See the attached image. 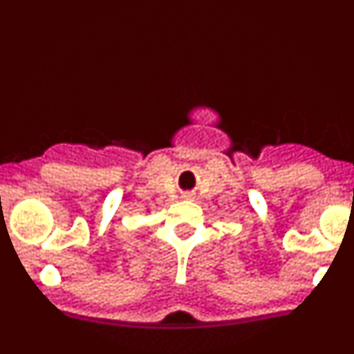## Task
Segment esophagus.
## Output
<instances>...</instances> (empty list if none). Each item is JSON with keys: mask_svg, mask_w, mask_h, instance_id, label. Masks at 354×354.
I'll list each match as a JSON object with an SVG mask.
<instances>
[{"mask_svg": "<svg viewBox=\"0 0 354 354\" xmlns=\"http://www.w3.org/2000/svg\"><path fill=\"white\" fill-rule=\"evenodd\" d=\"M184 196H186V198H192V195H184Z\"/></svg>", "mask_w": 354, "mask_h": 354, "instance_id": "obj_1", "label": "esophagus"}]
</instances>
